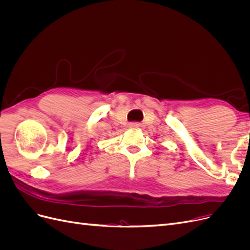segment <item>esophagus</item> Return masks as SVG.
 Here are the masks:
<instances>
[{
  "label": "esophagus",
  "mask_w": 250,
  "mask_h": 250,
  "mask_svg": "<svg viewBox=\"0 0 250 250\" xmlns=\"http://www.w3.org/2000/svg\"><path fill=\"white\" fill-rule=\"evenodd\" d=\"M130 127H133V128H137V127H139L140 126V124L139 123H135V122H133V123H130V125H129Z\"/></svg>",
  "instance_id": "34e87169"
}]
</instances>
